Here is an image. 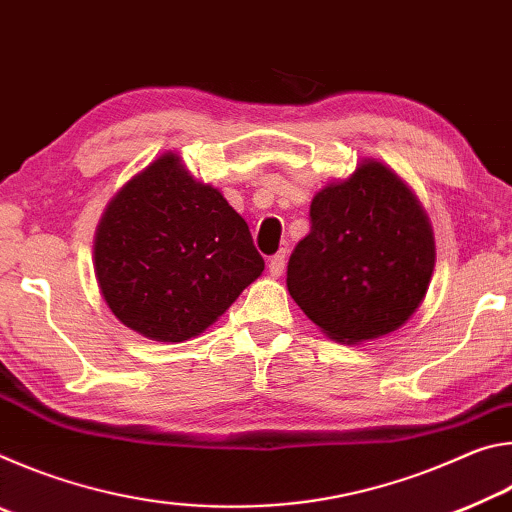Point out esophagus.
I'll list each match as a JSON object with an SVG mask.
<instances>
[{"label": "esophagus", "mask_w": 512, "mask_h": 512, "mask_svg": "<svg viewBox=\"0 0 512 512\" xmlns=\"http://www.w3.org/2000/svg\"><path fill=\"white\" fill-rule=\"evenodd\" d=\"M284 266H287V253H277L271 257V262H268V273L273 277H280L284 273Z\"/></svg>", "instance_id": "esophagus-1"}]
</instances>
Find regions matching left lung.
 Wrapping results in <instances>:
<instances>
[{"label":"left lung","mask_w":512,"mask_h":512,"mask_svg":"<svg viewBox=\"0 0 512 512\" xmlns=\"http://www.w3.org/2000/svg\"><path fill=\"white\" fill-rule=\"evenodd\" d=\"M311 230L293 250L287 287L336 343L393 334L427 296L436 241L413 189L375 158L311 198Z\"/></svg>","instance_id":"left-lung-1"}]
</instances>
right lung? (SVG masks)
Masks as SVG:
<instances>
[{
    "label": "right lung",
    "mask_w": 512,
    "mask_h": 512,
    "mask_svg": "<svg viewBox=\"0 0 512 512\" xmlns=\"http://www.w3.org/2000/svg\"><path fill=\"white\" fill-rule=\"evenodd\" d=\"M94 275L119 323L151 341L203 334L264 271L248 223L167 151L110 198Z\"/></svg>",
    "instance_id": "add662e5"
}]
</instances>
